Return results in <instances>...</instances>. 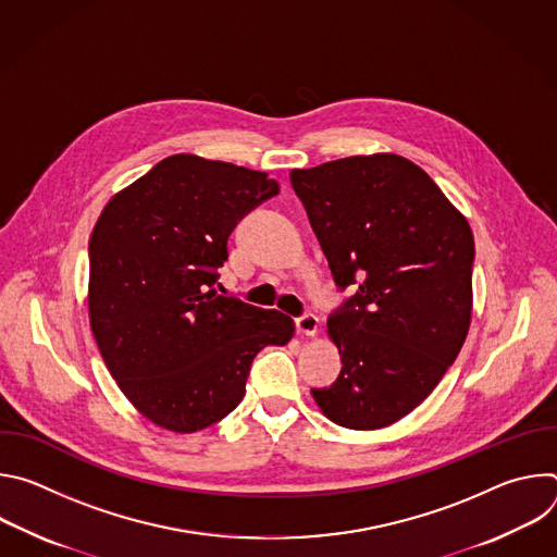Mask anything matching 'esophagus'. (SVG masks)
<instances>
[{
	"label": "esophagus",
	"mask_w": 557,
	"mask_h": 557,
	"mask_svg": "<svg viewBox=\"0 0 557 557\" xmlns=\"http://www.w3.org/2000/svg\"><path fill=\"white\" fill-rule=\"evenodd\" d=\"M295 326H297V333L301 337H314L317 333H320V320H317L312 312H306V314L297 317Z\"/></svg>",
	"instance_id": "obj_1"
}]
</instances>
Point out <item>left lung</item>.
<instances>
[{
  "label": "left lung",
  "instance_id": "left-lung-1",
  "mask_svg": "<svg viewBox=\"0 0 557 557\" xmlns=\"http://www.w3.org/2000/svg\"><path fill=\"white\" fill-rule=\"evenodd\" d=\"M335 282L357 293L329 317L342 374L310 389L337 425L379 430L419 408L471 324L473 233L438 185L399 153L293 170Z\"/></svg>",
  "mask_w": 557,
  "mask_h": 557
}]
</instances>
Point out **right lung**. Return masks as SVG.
<instances>
[{
    "label": "right lung",
    "instance_id": "obj_1",
    "mask_svg": "<svg viewBox=\"0 0 557 557\" xmlns=\"http://www.w3.org/2000/svg\"><path fill=\"white\" fill-rule=\"evenodd\" d=\"M267 172L174 153L110 198L90 235V329L127 401L191 434L243 401L253 357L295 322L218 293L226 240L275 196Z\"/></svg>",
    "mask_w": 557,
    "mask_h": 557
}]
</instances>
